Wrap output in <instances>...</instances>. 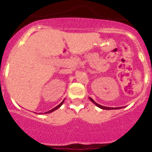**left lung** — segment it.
<instances>
[{
  "mask_svg": "<svg viewBox=\"0 0 152 152\" xmlns=\"http://www.w3.org/2000/svg\"><path fill=\"white\" fill-rule=\"evenodd\" d=\"M89 99H90V100L91 101V102H93V103L95 105H96L98 107H99V108L102 109V110H118V109L122 108V107H104V106H102V105H101V104H99L96 103V102H94V101H93V99H91V98H89Z\"/></svg>",
  "mask_w": 152,
  "mask_h": 152,
  "instance_id": "8db88e82",
  "label": "left lung"
}]
</instances>
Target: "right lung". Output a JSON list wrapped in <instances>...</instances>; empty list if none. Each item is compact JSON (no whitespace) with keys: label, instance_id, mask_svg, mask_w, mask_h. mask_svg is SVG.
<instances>
[{"label":"right lung","instance_id":"add662e5","mask_svg":"<svg viewBox=\"0 0 152 152\" xmlns=\"http://www.w3.org/2000/svg\"><path fill=\"white\" fill-rule=\"evenodd\" d=\"M63 102H64V100L62 101V102H61V103L59 104V105H58V106H56V107H55L54 108H53V109H52V110H49V111H48V112H45V113H39V114H48V113H52V112L55 111V110H57V109H59V107H60L62 105V104H63Z\"/></svg>","mask_w":152,"mask_h":152}]
</instances>
